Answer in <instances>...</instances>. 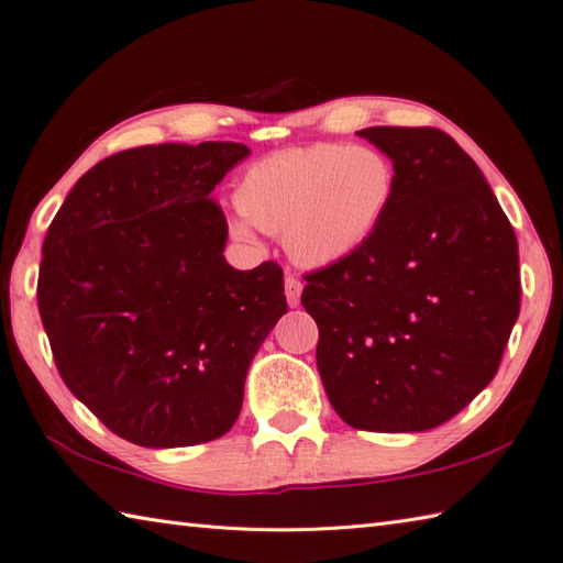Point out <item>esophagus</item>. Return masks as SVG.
Segmentation results:
<instances>
[{"label":"esophagus","instance_id":"34e87169","mask_svg":"<svg viewBox=\"0 0 563 563\" xmlns=\"http://www.w3.org/2000/svg\"><path fill=\"white\" fill-rule=\"evenodd\" d=\"M301 291H303V284L298 282L294 274H289V277L284 279V294H286V301H289L291 306H298V298H301Z\"/></svg>","mask_w":563,"mask_h":563}]
</instances>
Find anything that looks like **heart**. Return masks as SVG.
I'll return each mask as SVG.
<instances>
[{"label":"heart","instance_id":"obj_1","mask_svg":"<svg viewBox=\"0 0 563 563\" xmlns=\"http://www.w3.org/2000/svg\"><path fill=\"white\" fill-rule=\"evenodd\" d=\"M397 173L373 146L318 142L274 152L235 187L231 233L250 243L255 229L282 235L296 265L324 269L364 247L393 207Z\"/></svg>","mask_w":563,"mask_h":563}]
</instances>
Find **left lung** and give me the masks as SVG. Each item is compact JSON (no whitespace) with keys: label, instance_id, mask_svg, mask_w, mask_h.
<instances>
[{"label":"left lung","instance_id":"obj_1","mask_svg":"<svg viewBox=\"0 0 563 563\" xmlns=\"http://www.w3.org/2000/svg\"><path fill=\"white\" fill-rule=\"evenodd\" d=\"M393 161L397 192L376 235L306 274L318 371L349 427H441L496 376L520 313L514 227L479 166L435 128L358 130Z\"/></svg>","mask_w":563,"mask_h":563}]
</instances>
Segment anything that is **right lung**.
I'll return each mask as SVG.
<instances>
[{"mask_svg": "<svg viewBox=\"0 0 563 563\" xmlns=\"http://www.w3.org/2000/svg\"><path fill=\"white\" fill-rule=\"evenodd\" d=\"M245 144L136 146L96 164L49 223L37 310L62 380L120 439L227 433L247 368L286 313L277 262L233 269L211 190Z\"/></svg>", "mask_w": 563, "mask_h": 563, "instance_id": "right-lung-1", "label": "right lung"}]
</instances>
